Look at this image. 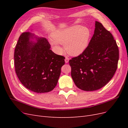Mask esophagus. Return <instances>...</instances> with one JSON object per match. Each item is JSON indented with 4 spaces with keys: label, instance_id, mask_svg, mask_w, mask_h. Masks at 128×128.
<instances>
[{
    "label": "esophagus",
    "instance_id": "34e87169",
    "mask_svg": "<svg viewBox=\"0 0 128 128\" xmlns=\"http://www.w3.org/2000/svg\"><path fill=\"white\" fill-rule=\"evenodd\" d=\"M65 62L66 63V64H67V63H68V62H69V58H68V57H67V56H66V58H65Z\"/></svg>",
    "mask_w": 128,
    "mask_h": 128
}]
</instances>
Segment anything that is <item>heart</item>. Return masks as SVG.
I'll list each match as a JSON object with an SVG mask.
<instances>
[{"instance_id":"obj_1","label":"heart","mask_w":128,"mask_h":128,"mask_svg":"<svg viewBox=\"0 0 128 128\" xmlns=\"http://www.w3.org/2000/svg\"><path fill=\"white\" fill-rule=\"evenodd\" d=\"M91 36V31L88 27L74 26L56 30L52 34L53 38L50 40V42L59 53L62 52L60 44L64 45L66 51L69 55L78 56L88 48Z\"/></svg>"}]
</instances>
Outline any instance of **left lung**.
<instances>
[{
    "label": "left lung",
    "mask_w": 128,
    "mask_h": 128,
    "mask_svg": "<svg viewBox=\"0 0 128 128\" xmlns=\"http://www.w3.org/2000/svg\"><path fill=\"white\" fill-rule=\"evenodd\" d=\"M118 58V48L113 35L96 21L94 34L86 49L69 61L74 82L83 91L101 88L113 77Z\"/></svg>",
    "instance_id": "1"
}]
</instances>
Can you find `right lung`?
I'll use <instances>...</instances> for the list:
<instances>
[{
    "label": "right lung",
    "instance_id": "obj_1",
    "mask_svg": "<svg viewBox=\"0 0 128 128\" xmlns=\"http://www.w3.org/2000/svg\"><path fill=\"white\" fill-rule=\"evenodd\" d=\"M45 38L22 33L14 51L15 72L21 83L36 93L51 91L56 86L65 58L57 55Z\"/></svg>",
    "mask_w": 128,
    "mask_h": 128
}]
</instances>
